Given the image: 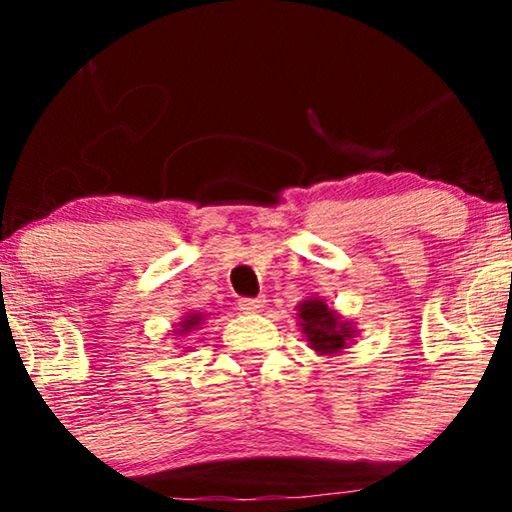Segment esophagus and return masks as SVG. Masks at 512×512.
Returning a JSON list of instances; mask_svg holds the SVG:
<instances>
[{"instance_id":"obj_1","label":"esophagus","mask_w":512,"mask_h":512,"mask_svg":"<svg viewBox=\"0 0 512 512\" xmlns=\"http://www.w3.org/2000/svg\"><path fill=\"white\" fill-rule=\"evenodd\" d=\"M263 303H265L263 298H240V303H237V307H240L242 312L254 314V312H261Z\"/></svg>"}]
</instances>
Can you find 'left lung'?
Returning <instances> with one entry per match:
<instances>
[{
    "mask_svg": "<svg viewBox=\"0 0 512 512\" xmlns=\"http://www.w3.org/2000/svg\"><path fill=\"white\" fill-rule=\"evenodd\" d=\"M298 319L310 347L321 356L338 354L340 349L347 347V342L356 333L352 324L342 319L338 312L331 310L321 298L303 300L298 305Z\"/></svg>",
    "mask_w": 512,
    "mask_h": 512,
    "instance_id": "8db88e82",
    "label": "left lung"
}]
</instances>
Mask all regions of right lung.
<instances>
[{
    "instance_id": "1",
    "label": "right lung",
    "mask_w": 512,
    "mask_h": 512,
    "mask_svg": "<svg viewBox=\"0 0 512 512\" xmlns=\"http://www.w3.org/2000/svg\"><path fill=\"white\" fill-rule=\"evenodd\" d=\"M200 321H202V314H200V312H191V314H186L184 321H181L179 328H177V333H179V335H188L191 331H198Z\"/></svg>"
}]
</instances>
